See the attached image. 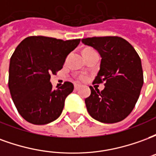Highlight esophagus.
<instances>
[{"instance_id":"obj_1","label":"esophagus","mask_w":156,"mask_h":156,"mask_svg":"<svg viewBox=\"0 0 156 156\" xmlns=\"http://www.w3.org/2000/svg\"><path fill=\"white\" fill-rule=\"evenodd\" d=\"M79 88H80V85H78V84H75L74 85V89H76V90H78Z\"/></svg>"}]
</instances>
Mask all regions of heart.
<instances>
[{"instance_id":"1","label":"heart","mask_w":156,"mask_h":156,"mask_svg":"<svg viewBox=\"0 0 156 156\" xmlns=\"http://www.w3.org/2000/svg\"><path fill=\"white\" fill-rule=\"evenodd\" d=\"M87 50H90V49H87ZM86 51V50H85ZM78 79L79 80H81V81H85L86 80V76H84V75H80V76H78Z\"/></svg>"}]
</instances>
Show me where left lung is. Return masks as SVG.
<instances>
[{"instance_id": "8db88e82", "label": "left lung", "mask_w": 156, "mask_h": 156, "mask_svg": "<svg viewBox=\"0 0 156 156\" xmlns=\"http://www.w3.org/2000/svg\"><path fill=\"white\" fill-rule=\"evenodd\" d=\"M101 56L100 70L94 83H105L101 92L92 86L85 104L89 115L96 120L114 124L130 114L144 83L140 56L132 45L119 37H94L82 39Z\"/></svg>"}]
</instances>
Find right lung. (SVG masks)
<instances>
[{"label": "right lung", "instance_id": "right-lung-1", "mask_svg": "<svg viewBox=\"0 0 156 156\" xmlns=\"http://www.w3.org/2000/svg\"><path fill=\"white\" fill-rule=\"evenodd\" d=\"M79 42L80 39L32 36L16 48L10 61L8 87L17 111L27 122L47 124L60 116L73 84L65 82L52 90L50 78L62 68L67 56Z\"/></svg>", "mask_w": 156, "mask_h": 156}]
</instances>
